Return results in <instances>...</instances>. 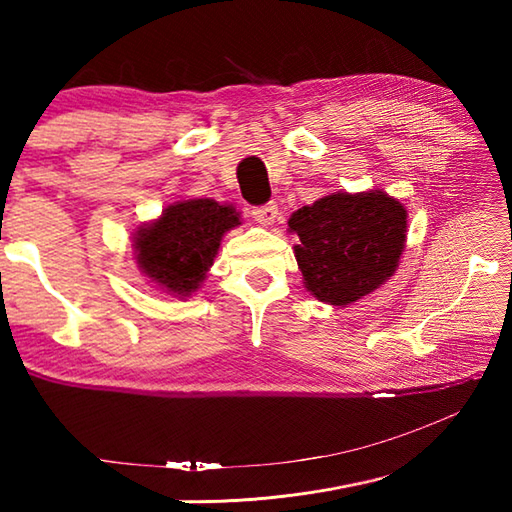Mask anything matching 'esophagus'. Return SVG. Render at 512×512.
Returning a JSON list of instances; mask_svg holds the SVG:
<instances>
[{
    "mask_svg": "<svg viewBox=\"0 0 512 512\" xmlns=\"http://www.w3.org/2000/svg\"><path fill=\"white\" fill-rule=\"evenodd\" d=\"M250 214H253V219L259 225H273L275 219H277V205L275 203H266L262 207H253V210H250Z\"/></svg>",
    "mask_w": 512,
    "mask_h": 512,
    "instance_id": "34e87169",
    "label": "esophagus"
}]
</instances>
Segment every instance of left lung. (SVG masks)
Segmentation results:
<instances>
[{"mask_svg":"<svg viewBox=\"0 0 512 512\" xmlns=\"http://www.w3.org/2000/svg\"><path fill=\"white\" fill-rule=\"evenodd\" d=\"M296 262L311 296L334 307L391 280L406 244V210L379 189L336 192L291 214Z\"/></svg>","mask_w":512,"mask_h":512,"instance_id":"left-lung-1","label":"left lung"}]
</instances>
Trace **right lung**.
Listing matches in <instances>:
<instances>
[{
  "mask_svg": "<svg viewBox=\"0 0 512 512\" xmlns=\"http://www.w3.org/2000/svg\"><path fill=\"white\" fill-rule=\"evenodd\" d=\"M237 225L241 221L235 207L212 198L173 203L160 219L135 232V259L164 293L187 298L203 284L225 232Z\"/></svg>",
  "mask_w": 512,
  "mask_h": 512,
  "instance_id": "obj_1",
  "label": "right lung"
}]
</instances>
